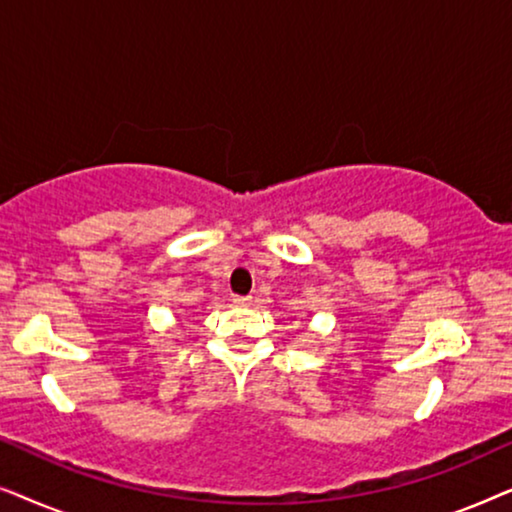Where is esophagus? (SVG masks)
<instances>
[{
	"instance_id": "esophagus-1",
	"label": "esophagus",
	"mask_w": 512,
	"mask_h": 512,
	"mask_svg": "<svg viewBox=\"0 0 512 512\" xmlns=\"http://www.w3.org/2000/svg\"><path fill=\"white\" fill-rule=\"evenodd\" d=\"M233 303L240 305V307H249L251 303H254V300H251V296H235Z\"/></svg>"
}]
</instances>
